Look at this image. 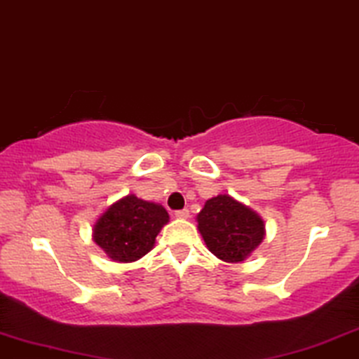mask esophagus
<instances>
[{
    "label": "esophagus",
    "instance_id": "34e87169",
    "mask_svg": "<svg viewBox=\"0 0 359 359\" xmlns=\"http://www.w3.org/2000/svg\"><path fill=\"white\" fill-rule=\"evenodd\" d=\"M175 217L179 219H187L190 217V212L189 210H179V212H175Z\"/></svg>",
    "mask_w": 359,
    "mask_h": 359
}]
</instances>
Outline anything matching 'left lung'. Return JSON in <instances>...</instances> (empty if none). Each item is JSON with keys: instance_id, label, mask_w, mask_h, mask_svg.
Returning <instances> with one entry per match:
<instances>
[{"instance_id": "8db88e82", "label": "left lung", "mask_w": 359, "mask_h": 359, "mask_svg": "<svg viewBox=\"0 0 359 359\" xmlns=\"http://www.w3.org/2000/svg\"><path fill=\"white\" fill-rule=\"evenodd\" d=\"M197 223L210 252L231 264L248 259L266 236L264 219L228 194L208 198Z\"/></svg>"}]
</instances>
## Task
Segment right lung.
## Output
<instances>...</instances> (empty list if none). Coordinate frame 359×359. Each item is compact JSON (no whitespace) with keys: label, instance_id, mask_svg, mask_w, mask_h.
<instances>
[{"label":"right lung","instance_id":"right-lung-1","mask_svg":"<svg viewBox=\"0 0 359 359\" xmlns=\"http://www.w3.org/2000/svg\"><path fill=\"white\" fill-rule=\"evenodd\" d=\"M169 213L161 203L137 198L135 194L116 200L93 224V241L116 262H135L156 245Z\"/></svg>","mask_w":359,"mask_h":359}]
</instances>
